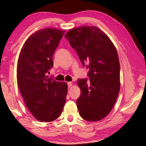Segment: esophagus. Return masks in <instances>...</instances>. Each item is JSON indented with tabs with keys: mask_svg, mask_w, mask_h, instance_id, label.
I'll use <instances>...</instances> for the list:
<instances>
[{
	"mask_svg": "<svg viewBox=\"0 0 146 146\" xmlns=\"http://www.w3.org/2000/svg\"><path fill=\"white\" fill-rule=\"evenodd\" d=\"M72 82H68V88H70V87H71V86H72Z\"/></svg>",
	"mask_w": 146,
	"mask_h": 146,
	"instance_id": "obj_1",
	"label": "esophagus"
}]
</instances>
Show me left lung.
Listing matches in <instances>:
<instances>
[{"instance_id":"left-lung-1","label":"left lung","mask_w":146,"mask_h":146,"mask_svg":"<svg viewBox=\"0 0 146 146\" xmlns=\"http://www.w3.org/2000/svg\"><path fill=\"white\" fill-rule=\"evenodd\" d=\"M83 67L89 69L88 78H78L80 95L76 105L81 117L96 122L111 111L120 91V62L114 44L97 27L81 26L66 34ZM87 64L85 65V63Z\"/></svg>"}]
</instances>
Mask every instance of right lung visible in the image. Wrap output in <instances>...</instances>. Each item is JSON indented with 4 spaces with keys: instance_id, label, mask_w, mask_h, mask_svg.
<instances>
[{
    "instance_id": "right-lung-1",
    "label": "right lung",
    "mask_w": 146,
    "mask_h": 146,
    "mask_svg": "<svg viewBox=\"0 0 146 146\" xmlns=\"http://www.w3.org/2000/svg\"><path fill=\"white\" fill-rule=\"evenodd\" d=\"M66 31L40 29L24 43L17 63V82L27 108L40 122L56 120L62 111L68 86L46 73L53 66V55Z\"/></svg>"
}]
</instances>
